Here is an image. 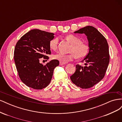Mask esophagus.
<instances>
[{
	"label": "esophagus",
	"mask_w": 122,
	"mask_h": 122,
	"mask_svg": "<svg viewBox=\"0 0 122 122\" xmlns=\"http://www.w3.org/2000/svg\"><path fill=\"white\" fill-rule=\"evenodd\" d=\"M65 64H66L62 63V62H60V66H62V65H65Z\"/></svg>",
	"instance_id": "34e87169"
}]
</instances>
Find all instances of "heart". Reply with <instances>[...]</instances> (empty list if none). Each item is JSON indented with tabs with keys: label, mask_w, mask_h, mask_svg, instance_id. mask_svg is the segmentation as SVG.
I'll return each instance as SVG.
<instances>
[{
	"label": "heart",
	"mask_w": 122,
	"mask_h": 122,
	"mask_svg": "<svg viewBox=\"0 0 122 122\" xmlns=\"http://www.w3.org/2000/svg\"><path fill=\"white\" fill-rule=\"evenodd\" d=\"M66 39L72 44L69 54H65L58 52L53 55L55 60H58L62 63H67L73 61L76 57L80 59L86 57L89 52L90 47L87 44L81 42V40L76 36L69 35L66 36ZM58 39L55 38L49 42V47L51 49L56 50L57 48Z\"/></svg>",
	"instance_id": "1"
}]
</instances>
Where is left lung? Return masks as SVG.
I'll list each match as a JSON object with an SVG mask.
<instances>
[{
  "mask_svg": "<svg viewBox=\"0 0 122 122\" xmlns=\"http://www.w3.org/2000/svg\"><path fill=\"white\" fill-rule=\"evenodd\" d=\"M74 33L87 36L90 49L82 61L85 66L76 65V71L70 78L76 86L88 88L104 78L109 62L108 45L104 36L92 26L80 28Z\"/></svg>",
  "mask_w": 122,
  "mask_h": 122,
  "instance_id": "1",
  "label": "left lung"
}]
</instances>
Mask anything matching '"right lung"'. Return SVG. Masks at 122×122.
<instances>
[{
    "label": "right lung",
    "mask_w": 122,
    "mask_h": 122,
    "mask_svg": "<svg viewBox=\"0 0 122 122\" xmlns=\"http://www.w3.org/2000/svg\"><path fill=\"white\" fill-rule=\"evenodd\" d=\"M54 34L32 29L18 40L14 50V61L21 80L29 87L41 90L50 83L59 61L53 60L44 65L41 58L48 60L49 42Z\"/></svg>",
    "instance_id": "right-lung-1"
}]
</instances>
